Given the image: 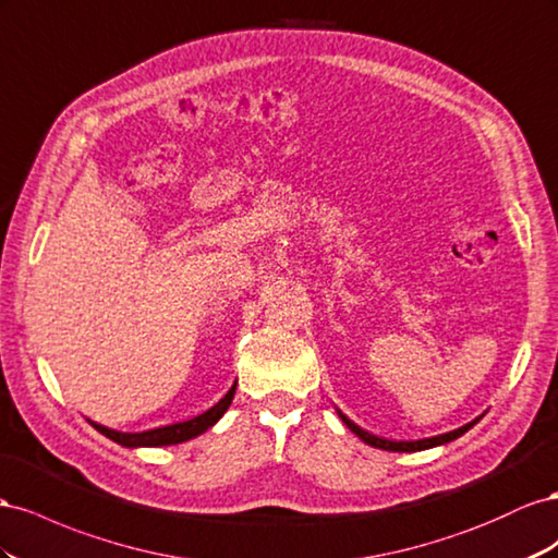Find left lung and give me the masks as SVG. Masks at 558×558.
I'll return each mask as SVG.
<instances>
[{"mask_svg":"<svg viewBox=\"0 0 558 558\" xmlns=\"http://www.w3.org/2000/svg\"><path fill=\"white\" fill-rule=\"evenodd\" d=\"M339 416H341V421L353 429V433L362 439V441H367L369 447H376V449H386V451H423V449H433V447H439V444H447V441H453V439H458L460 435H465L468 429L480 421H472V423H468V425H463V427H458V429H453V433H447V435H439V437H429V439H418V441H390V439H380V437H376V435H369V433H364L362 427H357L353 421L350 418H345L343 413L339 411Z\"/></svg>","mask_w":558,"mask_h":558,"instance_id":"left-lung-1","label":"left lung"}]
</instances>
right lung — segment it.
I'll use <instances>...</instances> for the list:
<instances>
[{
	"label": "right lung",
	"instance_id": "1",
	"mask_svg": "<svg viewBox=\"0 0 558 558\" xmlns=\"http://www.w3.org/2000/svg\"><path fill=\"white\" fill-rule=\"evenodd\" d=\"M233 395H235V386H231V390L221 397V400L213 409L203 411L201 416L189 418L184 423H172L166 427L147 429V433H119V429H109L98 423H93V427L98 429V433H102L105 437L123 444V447H166V444H180V441H186L191 437L205 433V429L213 427L221 416H225V411L229 409Z\"/></svg>",
	"mask_w": 558,
	"mask_h": 558
}]
</instances>
